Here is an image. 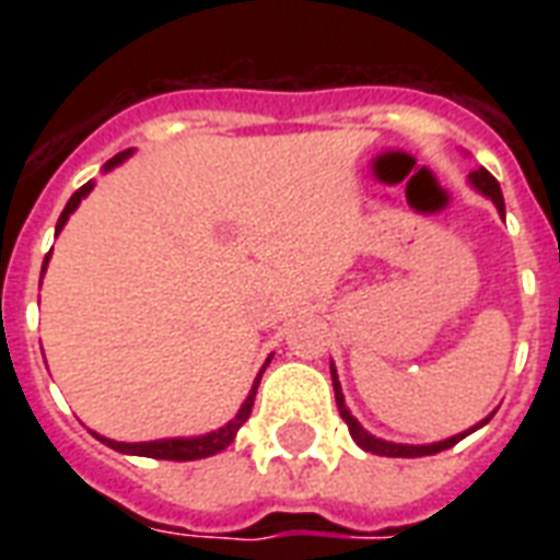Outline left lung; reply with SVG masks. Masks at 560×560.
<instances>
[{"instance_id":"obj_1","label":"left lung","mask_w":560,"mask_h":560,"mask_svg":"<svg viewBox=\"0 0 560 560\" xmlns=\"http://www.w3.org/2000/svg\"><path fill=\"white\" fill-rule=\"evenodd\" d=\"M468 183L474 188H477L482 197H488V200L494 202L497 211L505 218V202H503V191H500V183H497L491 174H488L486 168L479 171H470L468 174ZM331 381H334V395H337V407H340V416L342 421L349 424V433L351 439L363 447L366 453H377V456H395V459H416V456H433V453H442L447 451V447H453L456 442H462L465 435H470L474 430H479V427H486L488 421H491V416L482 418L479 424H474L470 430H465V433H456L451 435V439H442V442H430V444H398V442H386V439H377V435H372L369 430H363V424H360L358 418L351 416V409L346 407V395H342V386H340V377H337V369H334L331 363Z\"/></svg>"}]
</instances>
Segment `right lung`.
I'll use <instances>...</instances> for the list:
<instances>
[{
  "instance_id": "add662e5",
  "label": "right lung",
  "mask_w": 560,
  "mask_h": 560,
  "mask_svg": "<svg viewBox=\"0 0 560 560\" xmlns=\"http://www.w3.org/2000/svg\"><path fill=\"white\" fill-rule=\"evenodd\" d=\"M133 156V148L130 151H121L116 153L113 160L104 162V174H109L113 168H118V165H125L127 160ZM95 188V183H86V186H81L78 191L69 197V202H66L63 214L57 218V226H55V235H60V229L66 226V220L72 218L74 209L81 206V200L86 197V194ZM48 258H51V253L46 255V261H43V272H46L48 267ZM43 284V281H39ZM272 354L267 360H264L261 372H258V377L253 381V389H249V395L244 398V404H241V409L235 412V418L232 421H226L223 427H218V430H211V433H202V435H186V439H156V442H116V439H104V435L95 433V439L98 442H104L107 447H113V451L118 453H130V456H148V459H171V462H191V459H206V456H214V453L226 451L229 444L235 442L237 430L244 427V421L249 418V412H253V400H255V389H258V383H261V374L264 369L270 366Z\"/></svg>"
}]
</instances>
